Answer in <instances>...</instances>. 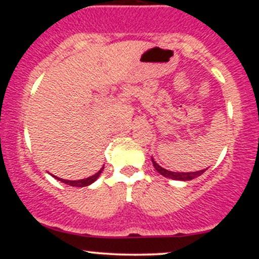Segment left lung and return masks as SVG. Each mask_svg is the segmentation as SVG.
I'll return each instance as SVG.
<instances>
[{"label":"left lung","instance_id":"left-lung-1","mask_svg":"<svg viewBox=\"0 0 259 259\" xmlns=\"http://www.w3.org/2000/svg\"><path fill=\"white\" fill-rule=\"evenodd\" d=\"M151 160H152L154 169H156V170L158 171L160 175H163V177L169 178V179H173V180L190 181V180L195 179V178L200 177V175H202L204 171L207 170V168H206V169H202V170H198V171H187V173H184V171L183 173H181V171H171V170H168V169H164V168L160 167L158 163H156V160L153 159V157L151 158Z\"/></svg>","mask_w":259,"mask_h":259}]
</instances>
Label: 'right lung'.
Wrapping results in <instances>:
<instances>
[{"label":"right lung","mask_w":259,"mask_h":259,"mask_svg":"<svg viewBox=\"0 0 259 259\" xmlns=\"http://www.w3.org/2000/svg\"><path fill=\"white\" fill-rule=\"evenodd\" d=\"M105 169V167H102L100 169L99 171H97L96 174H94L92 177H89L86 178V179H81V180H64V179H61V178L56 177V175H53V178L55 179H57L59 181H62V183L67 184V185H70V186H76V187H84V186H89L91 185L92 183H95V181L97 180V178L100 177L101 173H102V170Z\"/></svg>","instance_id":"right-lung-1"}]
</instances>
